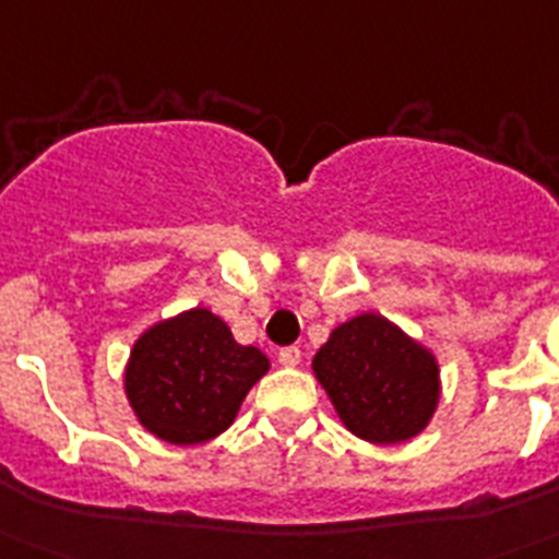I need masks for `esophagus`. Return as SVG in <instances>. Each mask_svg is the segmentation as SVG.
<instances>
[{
	"label": "esophagus",
	"instance_id": "1",
	"mask_svg": "<svg viewBox=\"0 0 559 559\" xmlns=\"http://www.w3.org/2000/svg\"><path fill=\"white\" fill-rule=\"evenodd\" d=\"M299 359H302V352H299L297 345H285V348H280V366L294 368L299 366Z\"/></svg>",
	"mask_w": 559,
	"mask_h": 559
}]
</instances>
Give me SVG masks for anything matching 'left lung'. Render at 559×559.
<instances>
[{
    "label": "left lung",
    "instance_id": "obj_1",
    "mask_svg": "<svg viewBox=\"0 0 559 559\" xmlns=\"http://www.w3.org/2000/svg\"><path fill=\"white\" fill-rule=\"evenodd\" d=\"M313 373L345 428L382 445L419 435L440 396L435 357L380 313L334 329L313 357Z\"/></svg>",
    "mask_w": 559,
    "mask_h": 559
}]
</instances>
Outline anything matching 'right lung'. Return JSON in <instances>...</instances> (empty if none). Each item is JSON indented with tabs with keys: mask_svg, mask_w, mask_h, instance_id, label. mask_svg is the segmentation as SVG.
<instances>
[{
	"mask_svg": "<svg viewBox=\"0 0 559 559\" xmlns=\"http://www.w3.org/2000/svg\"><path fill=\"white\" fill-rule=\"evenodd\" d=\"M269 357L239 345L205 308L159 322L136 340L124 391L142 426L174 445H197L234 423Z\"/></svg>",
	"mask_w": 559,
	"mask_h": 559,
	"instance_id": "obj_1",
	"label": "right lung"
}]
</instances>
